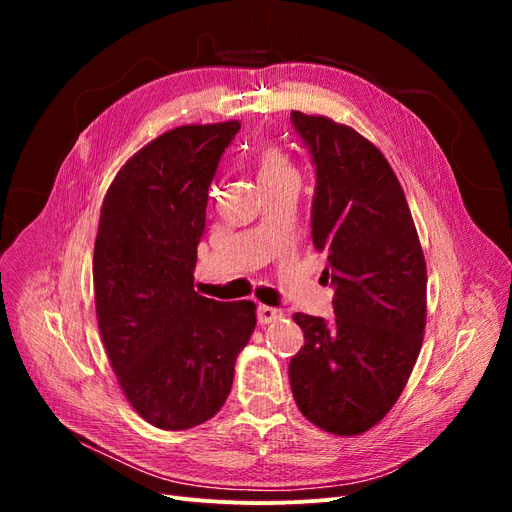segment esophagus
<instances>
[{
	"label": "esophagus",
	"instance_id": "esophagus-1",
	"mask_svg": "<svg viewBox=\"0 0 512 512\" xmlns=\"http://www.w3.org/2000/svg\"><path fill=\"white\" fill-rule=\"evenodd\" d=\"M282 317H284V313L280 309H276V307H267V305H259L257 307V319H259L261 326L272 324V321H278Z\"/></svg>",
	"mask_w": 512,
	"mask_h": 512
}]
</instances>
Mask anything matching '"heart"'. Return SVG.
<instances>
[{
  "label": "heart",
  "mask_w": 512,
  "mask_h": 512,
  "mask_svg": "<svg viewBox=\"0 0 512 512\" xmlns=\"http://www.w3.org/2000/svg\"><path fill=\"white\" fill-rule=\"evenodd\" d=\"M257 172L263 186L297 178V170L292 168L288 155L276 145L261 147V151L257 153Z\"/></svg>",
  "instance_id": "1"
}]
</instances>
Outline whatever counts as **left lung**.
<instances>
[{
    "instance_id": "1",
    "label": "left lung",
    "mask_w": 512,
    "mask_h": 512,
    "mask_svg": "<svg viewBox=\"0 0 512 512\" xmlns=\"http://www.w3.org/2000/svg\"><path fill=\"white\" fill-rule=\"evenodd\" d=\"M313 155L311 234L328 253L334 321L294 313L305 346L288 375L301 413L336 436L378 425L405 390L427 319V270L405 191L353 126L292 112Z\"/></svg>"
}]
</instances>
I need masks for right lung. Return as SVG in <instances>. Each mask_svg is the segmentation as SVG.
Instances as JSON below:
<instances>
[{
  "mask_svg": "<svg viewBox=\"0 0 512 512\" xmlns=\"http://www.w3.org/2000/svg\"><path fill=\"white\" fill-rule=\"evenodd\" d=\"M240 122L184 124L134 153L107 188L93 251L97 326L116 380L147 423L180 432L230 394L253 301L195 292L209 184Z\"/></svg>",
  "mask_w": 512,
  "mask_h": 512,
  "instance_id": "1",
  "label": "right lung"
}]
</instances>
